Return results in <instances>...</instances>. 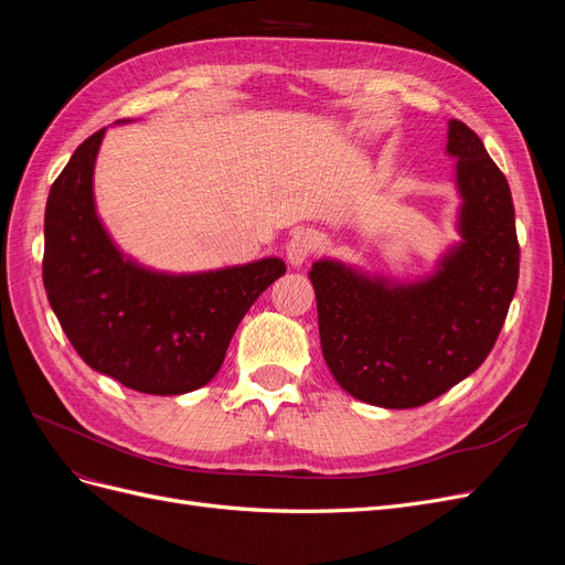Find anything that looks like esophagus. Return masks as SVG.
<instances>
[{"label": "esophagus", "mask_w": 565, "mask_h": 565, "mask_svg": "<svg viewBox=\"0 0 565 565\" xmlns=\"http://www.w3.org/2000/svg\"><path fill=\"white\" fill-rule=\"evenodd\" d=\"M318 247V235L309 228H297L287 241V262L299 268Z\"/></svg>", "instance_id": "obj_1"}]
</instances>
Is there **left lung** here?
<instances>
[{"label":"left lung","mask_w":565,"mask_h":565,"mask_svg":"<svg viewBox=\"0 0 565 565\" xmlns=\"http://www.w3.org/2000/svg\"><path fill=\"white\" fill-rule=\"evenodd\" d=\"M457 158V231L431 276L401 282L320 259L309 278L324 363L353 398L419 407L481 365L498 341L519 282L514 200L483 141L448 122Z\"/></svg>","instance_id":"8db88e82"}]
</instances>
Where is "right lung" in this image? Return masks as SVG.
<instances>
[{
	"label": "right lung",
	"mask_w": 565,
	"mask_h": 565,
	"mask_svg": "<svg viewBox=\"0 0 565 565\" xmlns=\"http://www.w3.org/2000/svg\"><path fill=\"white\" fill-rule=\"evenodd\" d=\"M104 136L106 129L92 134L49 191L46 297L92 370L134 391L181 396L212 382L249 306L287 268L278 256H268L177 276L125 256L94 200V164Z\"/></svg>",
	"instance_id": "obj_1"
}]
</instances>
